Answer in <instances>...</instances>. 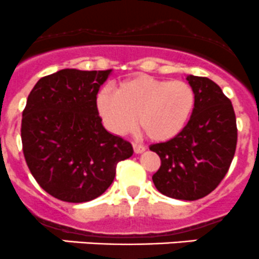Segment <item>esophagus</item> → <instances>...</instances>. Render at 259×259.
<instances>
[{
    "instance_id": "obj_1",
    "label": "esophagus",
    "mask_w": 259,
    "mask_h": 259,
    "mask_svg": "<svg viewBox=\"0 0 259 259\" xmlns=\"http://www.w3.org/2000/svg\"><path fill=\"white\" fill-rule=\"evenodd\" d=\"M133 151H135V153H142L146 151V147L145 146L137 145V143H133Z\"/></svg>"
}]
</instances>
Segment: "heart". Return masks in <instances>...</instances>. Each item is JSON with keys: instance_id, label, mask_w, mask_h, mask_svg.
<instances>
[{"instance_id": "b5f03b06", "label": "heart", "mask_w": 259, "mask_h": 259, "mask_svg": "<svg viewBox=\"0 0 259 259\" xmlns=\"http://www.w3.org/2000/svg\"><path fill=\"white\" fill-rule=\"evenodd\" d=\"M196 104L193 87L184 80L141 75L124 80L114 92L97 94L96 108L103 124L117 136L130 133L137 124L155 142H166L188 126Z\"/></svg>"}]
</instances>
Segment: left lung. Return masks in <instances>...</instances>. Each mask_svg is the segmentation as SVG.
Returning <instances> with one entry per match:
<instances>
[{"mask_svg":"<svg viewBox=\"0 0 259 259\" xmlns=\"http://www.w3.org/2000/svg\"><path fill=\"white\" fill-rule=\"evenodd\" d=\"M196 94L188 126L167 142L150 146L161 158L153 174L156 189L168 198L198 200L210 194L229 170L237 147V121L232 102L217 83L186 76Z\"/></svg>","mask_w":259,"mask_h":259,"instance_id":"left-lung-1","label":"left lung"}]
</instances>
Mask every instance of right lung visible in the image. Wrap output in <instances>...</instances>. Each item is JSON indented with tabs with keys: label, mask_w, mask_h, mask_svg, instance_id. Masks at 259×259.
I'll return each instance as SVG.
<instances>
[{
	"label": "right lung",
	"mask_w": 259,
	"mask_h": 259,
	"mask_svg": "<svg viewBox=\"0 0 259 259\" xmlns=\"http://www.w3.org/2000/svg\"><path fill=\"white\" fill-rule=\"evenodd\" d=\"M109 70L63 69L40 79L22 112L25 160L40 186L59 200L85 203L113 183L128 141L102 124L96 98Z\"/></svg>",
	"instance_id": "right-lung-1"
}]
</instances>
